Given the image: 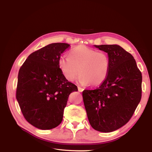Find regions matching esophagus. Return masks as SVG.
I'll list each match as a JSON object with an SVG mask.
<instances>
[{"instance_id":"esophagus-1","label":"esophagus","mask_w":152,"mask_h":152,"mask_svg":"<svg viewBox=\"0 0 152 152\" xmlns=\"http://www.w3.org/2000/svg\"><path fill=\"white\" fill-rule=\"evenodd\" d=\"M78 90H79V92H82L84 91V89L82 88V87H78Z\"/></svg>"}]
</instances>
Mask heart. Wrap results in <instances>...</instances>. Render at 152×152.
Returning <instances> with one entry per match:
<instances>
[{
	"instance_id": "1",
	"label": "heart",
	"mask_w": 152,
	"mask_h": 152,
	"mask_svg": "<svg viewBox=\"0 0 152 152\" xmlns=\"http://www.w3.org/2000/svg\"><path fill=\"white\" fill-rule=\"evenodd\" d=\"M58 67L69 81L74 80L80 73L79 83L99 86L107 79L110 68V59L103 51L80 45L69 52V56H61Z\"/></svg>"
}]
</instances>
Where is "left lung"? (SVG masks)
I'll use <instances>...</instances> for the list:
<instances>
[{"mask_svg":"<svg viewBox=\"0 0 152 152\" xmlns=\"http://www.w3.org/2000/svg\"><path fill=\"white\" fill-rule=\"evenodd\" d=\"M110 59L108 75L95 89L82 92L89 123L103 132L115 131L127 124L141 98V72L132 55L118 45H94Z\"/></svg>","mask_w":152,"mask_h":152,"instance_id":"8db88e82","label":"left lung"}]
</instances>
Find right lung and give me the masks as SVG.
<instances>
[{
  "label": "right lung",
  "mask_w": 152,
  "mask_h": 152,
  "mask_svg": "<svg viewBox=\"0 0 152 152\" xmlns=\"http://www.w3.org/2000/svg\"><path fill=\"white\" fill-rule=\"evenodd\" d=\"M69 48L66 43H53L36 50L18 73L16 97L21 111L40 129H51L61 123L69 95L78 91L58 67L59 58Z\"/></svg>",
  "instance_id": "right-lung-1"
}]
</instances>
